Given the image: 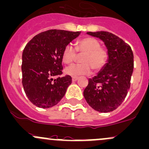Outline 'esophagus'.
<instances>
[{
	"label": "esophagus",
	"mask_w": 149,
	"mask_h": 149,
	"mask_svg": "<svg viewBox=\"0 0 149 149\" xmlns=\"http://www.w3.org/2000/svg\"><path fill=\"white\" fill-rule=\"evenodd\" d=\"M78 79H79V78L78 77H73L72 78V81H73V82H75V81H77Z\"/></svg>",
	"instance_id": "obj_1"
}]
</instances>
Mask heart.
Masks as SVG:
<instances>
[{
    "label": "heart",
    "instance_id": "heart-1",
    "mask_svg": "<svg viewBox=\"0 0 149 149\" xmlns=\"http://www.w3.org/2000/svg\"><path fill=\"white\" fill-rule=\"evenodd\" d=\"M77 54L81 56V63L73 64L67 67L65 73L71 76L88 75L91 70L98 72L106 65L108 59V52L101 47V43L95 38L87 36L76 43L75 48L68 45L64 48L62 54V61L65 64L73 63L77 58Z\"/></svg>",
    "mask_w": 149,
    "mask_h": 149
}]
</instances>
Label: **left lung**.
Returning <instances> with one entry per match:
<instances>
[{"label": "left lung", "mask_w": 149, "mask_h": 149, "mask_svg": "<svg viewBox=\"0 0 149 149\" xmlns=\"http://www.w3.org/2000/svg\"><path fill=\"white\" fill-rule=\"evenodd\" d=\"M87 33L104 42L109 60L97 76L89 79L84 91V98L97 111H113L123 103L131 86L134 70L133 51L128 43L111 33L98 31Z\"/></svg>", "instance_id": "1"}]
</instances>
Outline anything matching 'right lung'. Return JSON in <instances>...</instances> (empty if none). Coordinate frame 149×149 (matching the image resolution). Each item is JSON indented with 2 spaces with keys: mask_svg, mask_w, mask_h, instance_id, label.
<instances>
[{
  "mask_svg": "<svg viewBox=\"0 0 149 149\" xmlns=\"http://www.w3.org/2000/svg\"><path fill=\"white\" fill-rule=\"evenodd\" d=\"M81 32L52 29L40 33L26 44L22 56V84L29 101L48 109L57 104L72 82L63 74L64 48ZM57 77L56 79L52 78Z\"/></svg>",
  "mask_w": 149,
  "mask_h": 149,
  "instance_id": "obj_1",
  "label": "right lung"
}]
</instances>
